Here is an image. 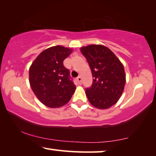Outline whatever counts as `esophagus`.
<instances>
[{"label": "esophagus", "mask_w": 156, "mask_h": 156, "mask_svg": "<svg viewBox=\"0 0 156 156\" xmlns=\"http://www.w3.org/2000/svg\"><path fill=\"white\" fill-rule=\"evenodd\" d=\"M77 80H78L79 83H82V78L80 76H78V78H77Z\"/></svg>", "instance_id": "esophagus-1"}]
</instances>
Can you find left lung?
<instances>
[{"label": "left lung", "mask_w": 156, "mask_h": 156, "mask_svg": "<svg viewBox=\"0 0 156 156\" xmlns=\"http://www.w3.org/2000/svg\"><path fill=\"white\" fill-rule=\"evenodd\" d=\"M93 75V84L86 89L88 101L97 108L107 109L115 104L126 84L123 64L109 48L101 45L82 47Z\"/></svg>", "instance_id": "left-lung-1"}]
</instances>
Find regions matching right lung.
<instances>
[{
    "label": "right lung",
    "mask_w": 156,
    "mask_h": 156,
    "mask_svg": "<svg viewBox=\"0 0 156 156\" xmlns=\"http://www.w3.org/2000/svg\"><path fill=\"white\" fill-rule=\"evenodd\" d=\"M72 52L61 45L51 47L39 54L29 69L31 88L43 104L49 108L66 105L76 90L70 71L63 61Z\"/></svg>",
    "instance_id": "obj_1"
}]
</instances>
